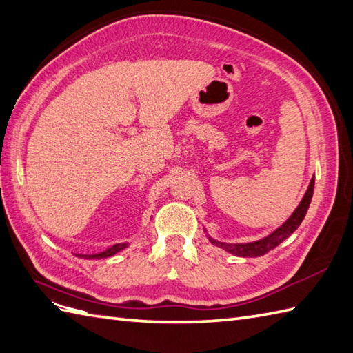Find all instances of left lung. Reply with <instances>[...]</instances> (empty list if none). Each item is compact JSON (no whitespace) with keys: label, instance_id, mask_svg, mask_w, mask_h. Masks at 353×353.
<instances>
[{"label":"left lung","instance_id":"left-lung-1","mask_svg":"<svg viewBox=\"0 0 353 353\" xmlns=\"http://www.w3.org/2000/svg\"><path fill=\"white\" fill-rule=\"evenodd\" d=\"M312 193H314V178L311 179V184L307 187V192L305 193L303 199L299 204V207L294 210V213L290 216L282 227H279L276 232H272L270 236L263 237L261 241L256 242H250V243H224L219 241H212L213 245H218L221 248H224L228 253H232L234 256H241V257H257V256H263L265 253H268L272 248H276L280 242H283L286 237H290L294 232H296L297 227L301 224L305 214L309 208V204H311L312 199Z\"/></svg>","mask_w":353,"mask_h":353}]
</instances>
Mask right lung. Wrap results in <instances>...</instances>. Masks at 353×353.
<instances>
[{
  "instance_id": "obj_1",
  "label": "right lung",
  "mask_w": 353,
  "mask_h": 353,
  "mask_svg": "<svg viewBox=\"0 0 353 353\" xmlns=\"http://www.w3.org/2000/svg\"><path fill=\"white\" fill-rule=\"evenodd\" d=\"M128 247V243L123 242V243H116V245H112L111 248H108L106 251H103V253H99V254H86V256H82L85 259H103V257H110L112 254L119 253L120 250H123Z\"/></svg>"
}]
</instances>
